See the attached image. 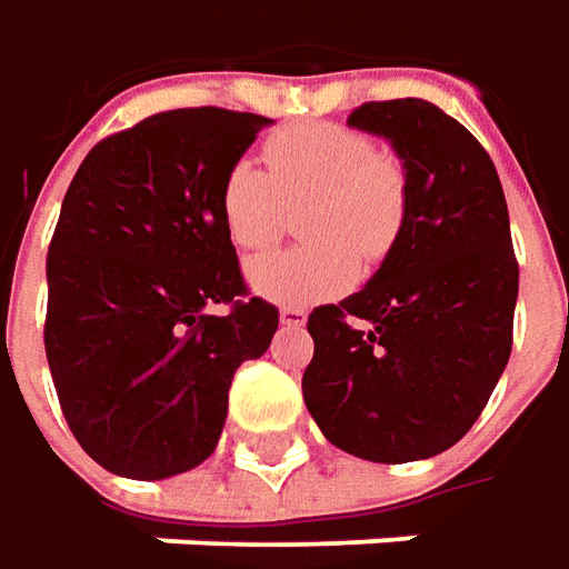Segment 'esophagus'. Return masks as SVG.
I'll list each match as a JSON object with an SVG mask.
<instances>
[{
  "label": "esophagus",
  "instance_id": "esophagus-1",
  "mask_svg": "<svg viewBox=\"0 0 569 569\" xmlns=\"http://www.w3.org/2000/svg\"><path fill=\"white\" fill-rule=\"evenodd\" d=\"M305 308H280V323L283 327H292V330H299V327H305Z\"/></svg>",
  "mask_w": 569,
  "mask_h": 569
}]
</instances>
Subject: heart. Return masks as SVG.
Here are the masks:
<instances>
[{"instance_id": "heart-1", "label": "heart", "mask_w": 569, "mask_h": 569, "mask_svg": "<svg viewBox=\"0 0 569 569\" xmlns=\"http://www.w3.org/2000/svg\"><path fill=\"white\" fill-rule=\"evenodd\" d=\"M267 172L236 163L220 186V217L246 251L270 248L286 226V207L305 201V246L258 258L248 267L254 292L277 305H315L356 280L359 254L381 261L406 223L409 179L400 157L378 150L359 128L302 122L270 134Z\"/></svg>"}]
</instances>
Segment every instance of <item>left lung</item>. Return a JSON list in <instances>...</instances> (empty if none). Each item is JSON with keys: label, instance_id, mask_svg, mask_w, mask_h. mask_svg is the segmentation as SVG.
<instances>
[{"label": "left lung", "instance_id": "obj_1", "mask_svg": "<svg viewBox=\"0 0 569 569\" xmlns=\"http://www.w3.org/2000/svg\"><path fill=\"white\" fill-rule=\"evenodd\" d=\"M409 179L378 273L308 315L305 406L323 438L371 462L438 457L476 425L510 359L519 267L488 150L428 100L352 109Z\"/></svg>", "mask_w": 569, "mask_h": 569}]
</instances>
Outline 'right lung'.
Masks as SVG:
<instances>
[{
    "mask_svg": "<svg viewBox=\"0 0 569 569\" xmlns=\"http://www.w3.org/2000/svg\"><path fill=\"white\" fill-rule=\"evenodd\" d=\"M270 119L169 109L103 138L71 179L47 254V362L74 441L138 481L188 472L223 435L236 368L280 311L246 299L220 186ZM229 303L226 316H210Z\"/></svg>",
    "mask_w": 569,
    "mask_h": 569,
    "instance_id": "1",
    "label": "right lung"
}]
</instances>
